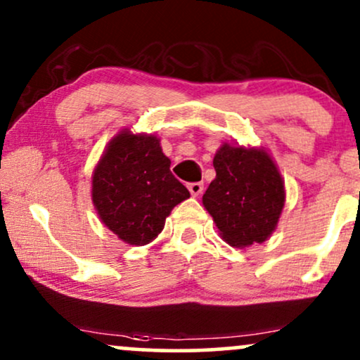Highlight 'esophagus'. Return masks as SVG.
Here are the masks:
<instances>
[{
  "label": "esophagus",
  "mask_w": 360,
  "mask_h": 360,
  "mask_svg": "<svg viewBox=\"0 0 360 360\" xmlns=\"http://www.w3.org/2000/svg\"><path fill=\"white\" fill-rule=\"evenodd\" d=\"M188 189H189V193H191L193 196L196 198V196H200L201 193H203L205 186H203V183H191L188 186Z\"/></svg>",
  "instance_id": "obj_1"
}]
</instances>
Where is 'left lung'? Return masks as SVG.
<instances>
[{"label":"left lung","instance_id":"1","mask_svg":"<svg viewBox=\"0 0 360 360\" xmlns=\"http://www.w3.org/2000/svg\"><path fill=\"white\" fill-rule=\"evenodd\" d=\"M217 177L203 194L220 237L232 247L262 243L278 229L286 189L266 147L223 143L213 157Z\"/></svg>","mask_w":360,"mask_h":360}]
</instances>
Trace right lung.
<instances>
[{
	"label": "right lung",
	"mask_w": 360,
	"mask_h": 360,
	"mask_svg": "<svg viewBox=\"0 0 360 360\" xmlns=\"http://www.w3.org/2000/svg\"><path fill=\"white\" fill-rule=\"evenodd\" d=\"M169 167L157 135L123 128L105 147L91 176V200L122 242L139 247L155 240L172 208L189 198Z\"/></svg>",
	"instance_id": "add662e5"
}]
</instances>
